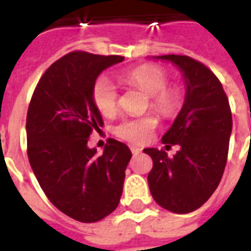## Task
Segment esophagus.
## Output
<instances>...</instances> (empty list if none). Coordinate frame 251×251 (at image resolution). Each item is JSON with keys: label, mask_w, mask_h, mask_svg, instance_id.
I'll return each mask as SVG.
<instances>
[{"label": "esophagus", "mask_w": 251, "mask_h": 251, "mask_svg": "<svg viewBox=\"0 0 251 251\" xmlns=\"http://www.w3.org/2000/svg\"><path fill=\"white\" fill-rule=\"evenodd\" d=\"M130 151H131V153L134 154V156H136V154H138V153H141V149L137 147H130Z\"/></svg>", "instance_id": "1"}]
</instances>
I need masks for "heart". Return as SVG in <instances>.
<instances>
[{
    "label": "heart",
    "instance_id": "b5f03b06",
    "mask_svg": "<svg viewBox=\"0 0 251 251\" xmlns=\"http://www.w3.org/2000/svg\"><path fill=\"white\" fill-rule=\"evenodd\" d=\"M121 79L133 87L148 94V106L160 114L171 117L180 106V91L168 84V74L158 66L145 64L121 74ZM91 99L94 106L104 117L113 115L118 109L120 93L114 83L106 75H100L93 83ZM157 127V118L153 114L124 117L113 127V133L131 144H144L152 137Z\"/></svg>",
    "mask_w": 251,
    "mask_h": 251
}]
</instances>
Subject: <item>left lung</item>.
Returning <instances> with one entry per match:
<instances>
[{"label": "left lung", "mask_w": 251, "mask_h": 251, "mask_svg": "<svg viewBox=\"0 0 251 251\" xmlns=\"http://www.w3.org/2000/svg\"><path fill=\"white\" fill-rule=\"evenodd\" d=\"M179 67L187 93L174 125L163 137L167 148L179 145L174 157L144 149L152 157L148 183L153 199L165 210L188 214L204 204L221 183L232 129L231 109L221 80L203 63L185 55H164Z\"/></svg>", "instance_id": "left-lung-1"}]
</instances>
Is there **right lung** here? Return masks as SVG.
Listing matches in <instances>:
<instances>
[{
    "label": "right lung",
    "mask_w": 251,
    "mask_h": 251,
    "mask_svg": "<svg viewBox=\"0 0 251 251\" xmlns=\"http://www.w3.org/2000/svg\"><path fill=\"white\" fill-rule=\"evenodd\" d=\"M125 57L72 51L47 68L26 114V153L41 189L63 214L94 223L118 207L131 152L109 138L103 153L87 147L103 121L91 99L100 72Z\"/></svg>",
    "instance_id": "obj_1"
}]
</instances>
